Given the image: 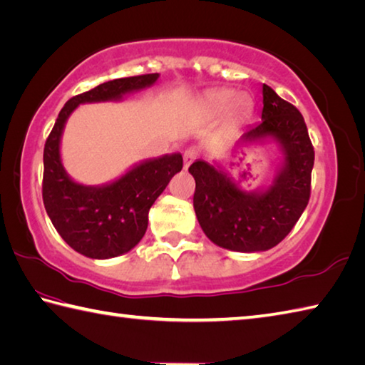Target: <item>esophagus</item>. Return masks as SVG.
Instances as JSON below:
<instances>
[{
    "instance_id": "1",
    "label": "esophagus",
    "mask_w": 365,
    "mask_h": 365,
    "mask_svg": "<svg viewBox=\"0 0 365 365\" xmlns=\"http://www.w3.org/2000/svg\"><path fill=\"white\" fill-rule=\"evenodd\" d=\"M197 155H198V153L195 148H189L184 150V170L189 168V165L197 159Z\"/></svg>"
}]
</instances>
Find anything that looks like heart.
<instances>
[{
    "label": "heart",
    "instance_id": "1",
    "mask_svg": "<svg viewBox=\"0 0 365 365\" xmlns=\"http://www.w3.org/2000/svg\"><path fill=\"white\" fill-rule=\"evenodd\" d=\"M252 101L246 93H237L233 88H219L205 98V109L210 114H222L230 109L233 115H243L251 109Z\"/></svg>",
    "mask_w": 365,
    "mask_h": 365
}]
</instances>
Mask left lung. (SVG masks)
Listing matches in <instances>:
<instances>
[{
  "mask_svg": "<svg viewBox=\"0 0 365 365\" xmlns=\"http://www.w3.org/2000/svg\"><path fill=\"white\" fill-rule=\"evenodd\" d=\"M262 122L243 130L238 146L273 141L281 153L268 187L246 190L221 163L189 167L195 180L194 210L205 235L224 250L259 252L277 246L310 200L314 150L299 109L264 84Z\"/></svg>",
  "mask_w": 365,
  "mask_h": 365,
  "instance_id": "1",
  "label": "left lung"
}]
</instances>
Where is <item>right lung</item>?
<instances>
[{"label": "right lung", "instance_id": "right-lung-1", "mask_svg": "<svg viewBox=\"0 0 365 365\" xmlns=\"http://www.w3.org/2000/svg\"><path fill=\"white\" fill-rule=\"evenodd\" d=\"M159 73L103 82L76 95L61 109L44 146L43 200L60 237L91 259L122 256L141 242L150 206L182 168L180 153L141 160L114 181L86 185L66 173L60 144L66 120L79 105L120 101L125 95L154 86Z\"/></svg>", "mask_w": 365, "mask_h": 365}]
</instances>
